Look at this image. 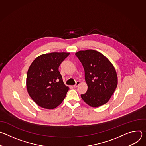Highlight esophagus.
<instances>
[{
  "instance_id": "obj_1",
  "label": "esophagus",
  "mask_w": 146,
  "mask_h": 146,
  "mask_svg": "<svg viewBox=\"0 0 146 146\" xmlns=\"http://www.w3.org/2000/svg\"><path fill=\"white\" fill-rule=\"evenodd\" d=\"M80 81H77L76 82V84L73 86V87L76 88L77 87H78V86L80 85Z\"/></svg>"
}]
</instances>
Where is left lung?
Wrapping results in <instances>:
<instances>
[{
	"instance_id": "obj_1",
	"label": "left lung",
	"mask_w": 146,
	"mask_h": 146,
	"mask_svg": "<svg viewBox=\"0 0 146 146\" xmlns=\"http://www.w3.org/2000/svg\"><path fill=\"white\" fill-rule=\"evenodd\" d=\"M75 55L84 68L88 86L86 94L81 95L82 100L93 108L108 102L118 84L117 72L111 62L93 50L79 51Z\"/></svg>"
}]
</instances>
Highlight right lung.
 <instances>
[{"label": "right lung", "mask_w": 146, "mask_h": 146, "mask_svg": "<svg viewBox=\"0 0 146 146\" xmlns=\"http://www.w3.org/2000/svg\"><path fill=\"white\" fill-rule=\"evenodd\" d=\"M69 52H51L37 56L29 66L26 85L28 92L39 106L53 109L62 102L69 88L58 68Z\"/></svg>", "instance_id": "add662e5"}]
</instances>
